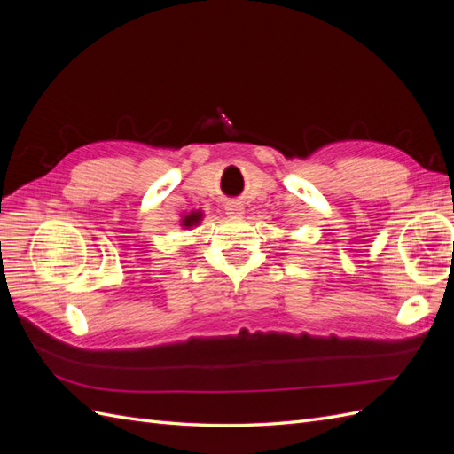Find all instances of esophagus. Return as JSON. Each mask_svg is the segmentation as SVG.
I'll list each match as a JSON object with an SVG mask.
<instances>
[{"label":"esophagus","mask_w":454,"mask_h":454,"mask_svg":"<svg viewBox=\"0 0 454 454\" xmlns=\"http://www.w3.org/2000/svg\"><path fill=\"white\" fill-rule=\"evenodd\" d=\"M225 214L229 217H240L244 214V206L237 200H231V202L225 204Z\"/></svg>","instance_id":"34e87169"}]
</instances>
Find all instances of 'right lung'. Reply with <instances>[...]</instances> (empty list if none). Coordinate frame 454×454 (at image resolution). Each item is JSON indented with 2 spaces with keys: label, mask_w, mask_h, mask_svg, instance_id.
I'll use <instances>...</instances> for the list:
<instances>
[{
  "label": "right lung",
  "mask_w": 454,
  "mask_h": 454,
  "mask_svg": "<svg viewBox=\"0 0 454 454\" xmlns=\"http://www.w3.org/2000/svg\"><path fill=\"white\" fill-rule=\"evenodd\" d=\"M200 217H202V214L200 212H191V214H187V215H184V219H182V225L184 227H193V225H197L199 222H200Z\"/></svg>",
  "instance_id": "1"
}]
</instances>
